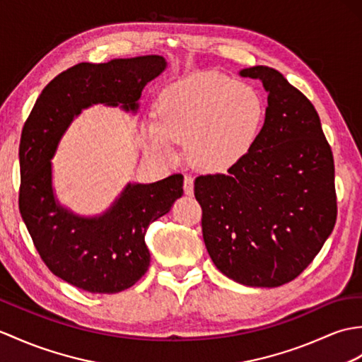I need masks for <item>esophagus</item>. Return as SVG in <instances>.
<instances>
[{
    "label": "esophagus",
    "instance_id": "1",
    "mask_svg": "<svg viewBox=\"0 0 362 362\" xmlns=\"http://www.w3.org/2000/svg\"><path fill=\"white\" fill-rule=\"evenodd\" d=\"M183 191L187 196L194 194V180H192L191 175H185L183 177Z\"/></svg>",
    "mask_w": 362,
    "mask_h": 362
}]
</instances>
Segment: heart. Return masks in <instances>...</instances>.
I'll list each match as a JSON object with an SVG mask.
<instances>
[{
  "label": "heart",
  "mask_w": 362,
  "mask_h": 362,
  "mask_svg": "<svg viewBox=\"0 0 362 362\" xmlns=\"http://www.w3.org/2000/svg\"><path fill=\"white\" fill-rule=\"evenodd\" d=\"M262 117V100L248 83L191 74L158 95L156 120L141 126V143L149 154L173 158L174 141H188L192 163L222 170L250 148Z\"/></svg>",
  "instance_id": "b5f03b06"
}]
</instances>
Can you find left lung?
Listing matches in <instances>:
<instances>
[{
	"label": "left lung",
	"mask_w": 362,
	"mask_h": 362,
	"mask_svg": "<svg viewBox=\"0 0 362 362\" xmlns=\"http://www.w3.org/2000/svg\"><path fill=\"white\" fill-rule=\"evenodd\" d=\"M240 75L268 92L264 126L228 173L196 177L194 196L214 265L239 284L273 288L296 279L334 228V163L300 90L273 67Z\"/></svg>",
	"instance_id": "8db88e82"
}]
</instances>
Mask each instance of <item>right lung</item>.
<instances>
[{"label": "right lung", "instance_id": "add662e5", "mask_svg": "<svg viewBox=\"0 0 362 362\" xmlns=\"http://www.w3.org/2000/svg\"><path fill=\"white\" fill-rule=\"evenodd\" d=\"M166 67L160 55L78 63L49 83L23 126L20 140V213L40 257L55 276L89 293L132 287L149 267L145 234L183 194V175L128 185L109 211L94 219L55 204L50 158L74 115L94 103L136 111L146 83Z\"/></svg>", "mask_w": 362, "mask_h": 362}]
</instances>
